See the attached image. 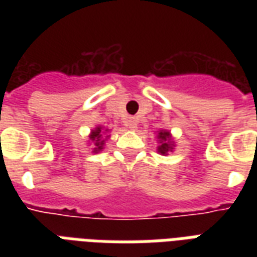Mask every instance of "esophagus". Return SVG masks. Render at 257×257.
Returning <instances> with one entry per match:
<instances>
[{
	"instance_id": "esophagus-1",
	"label": "esophagus",
	"mask_w": 257,
	"mask_h": 257,
	"mask_svg": "<svg viewBox=\"0 0 257 257\" xmlns=\"http://www.w3.org/2000/svg\"><path fill=\"white\" fill-rule=\"evenodd\" d=\"M137 122H139V121H137L136 117H129L128 120H126V126L131 129H135L137 128Z\"/></svg>"
}]
</instances>
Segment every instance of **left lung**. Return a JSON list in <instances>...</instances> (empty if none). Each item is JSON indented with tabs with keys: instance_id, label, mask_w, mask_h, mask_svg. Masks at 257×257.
I'll use <instances>...</instances> for the list:
<instances>
[{
	"instance_id": "left-lung-1",
	"label": "left lung",
	"mask_w": 257,
	"mask_h": 257,
	"mask_svg": "<svg viewBox=\"0 0 257 257\" xmlns=\"http://www.w3.org/2000/svg\"><path fill=\"white\" fill-rule=\"evenodd\" d=\"M157 143H159V147H157V152L163 155V156H167L168 153L173 152L175 149V140L172 137V133L167 129H160L157 131Z\"/></svg>"
}]
</instances>
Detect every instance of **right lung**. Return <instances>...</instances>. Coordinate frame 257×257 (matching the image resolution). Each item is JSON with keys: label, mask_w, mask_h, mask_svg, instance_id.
I'll list each match as a JSON object with an SVG mask.
<instances>
[{"label": "right lung", "mask_w": 257, "mask_h": 257, "mask_svg": "<svg viewBox=\"0 0 257 257\" xmlns=\"http://www.w3.org/2000/svg\"><path fill=\"white\" fill-rule=\"evenodd\" d=\"M110 129H106L101 125H97L96 128H93L89 133V141L88 144L92 147V152L93 153H98L104 149V145L106 143L110 135Z\"/></svg>", "instance_id": "1"}]
</instances>
